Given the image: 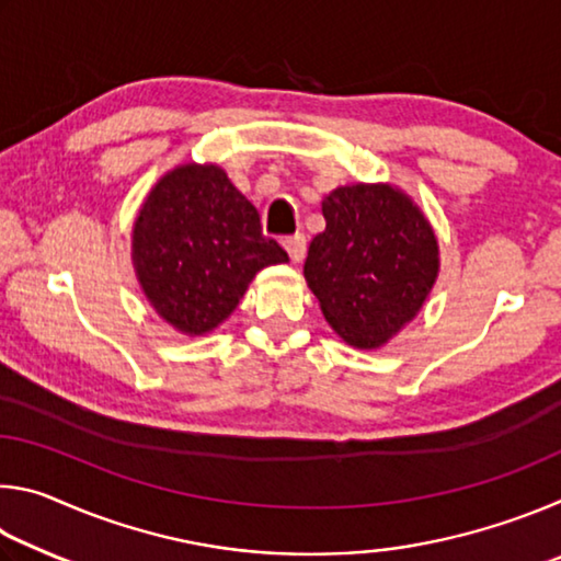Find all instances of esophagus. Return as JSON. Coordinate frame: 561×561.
Returning a JSON list of instances; mask_svg holds the SVG:
<instances>
[{
	"label": "esophagus",
	"instance_id": "esophagus-1",
	"mask_svg": "<svg viewBox=\"0 0 561 561\" xmlns=\"http://www.w3.org/2000/svg\"><path fill=\"white\" fill-rule=\"evenodd\" d=\"M284 250L289 252L291 262H301L304 260V252H307V237H304L301 232L284 237Z\"/></svg>",
	"mask_w": 561,
	"mask_h": 561
}]
</instances>
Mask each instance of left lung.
<instances>
[{
    "mask_svg": "<svg viewBox=\"0 0 561 561\" xmlns=\"http://www.w3.org/2000/svg\"><path fill=\"white\" fill-rule=\"evenodd\" d=\"M327 230L309 244L304 277L331 329L356 348L398 334L438 277V242L401 190L346 185L321 203Z\"/></svg>",
    "mask_w": 561,
    "mask_h": 561,
    "instance_id": "1",
    "label": "left lung"
}]
</instances>
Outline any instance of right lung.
Returning <instances> with one entry per match:
<instances>
[{"label": "right lung", "instance_id": "1", "mask_svg": "<svg viewBox=\"0 0 561 561\" xmlns=\"http://www.w3.org/2000/svg\"><path fill=\"white\" fill-rule=\"evenodd\" d=\"M260 213L217 165H183L150 190L133 227L140 287L168 324L201 336L232 314L247 284L287 262Z\"/></svg>", "mask_w": 561, "mask_h": 561}]
</instances>
